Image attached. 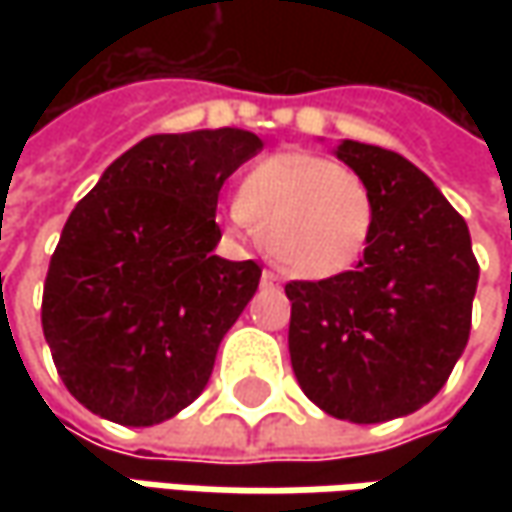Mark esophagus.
<instances>
[{"label": "esophagus", "instance_id": "34e87169", "mask_svg": "<svg viewBox=\"0 0 512 512\" xmlns=\"http://www.w3.org/2000/svg\"><path fill=\"white\" fill-rule=\"evenodd\" d=\"M279 285H282V282H279V276H276L273 270H265V273H262V287H279Z\"/></svg>", "mask_w": 512, "mask_h": 512}]
</instances>
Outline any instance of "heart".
<instances>
[{
	"label": "heart",
	"mask_w": 512,
	"mask_h": 512,
	"mask_svg": "<svg viewBox=\"0 0 512 512\" xmlns=\"http://www.w3.org/2000/svg\"><path fill=\"white\" fill-rule=\"evenodd\" d=\"M236 210L273 265L305 282L353 270L376 233V196L367 179L307 150L259 162L239 185Z\"/></svg>",
	"instance_id": "obj_1"
}]
</instances>
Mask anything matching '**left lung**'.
<instances>
[{"mask_svg":"<svg viewBox=\"0 0 512 512\" xmlns=\"http://www.w3.org/2000/svg\"><path fill=\"white\" fill-rule=\"evenodd\" d=\"M336 156L376 196L364 259L327 282H290V364L316 407L353 424L416 413L470 339L479 262L467 222L413 162L342 139Z\"/></svg>","mask_w":512,"mask_h":512,"instance_id":"1","label":"left lung"}]
</instances>
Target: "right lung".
<instances>
[{
  "label": "right lung",
  "mask_w": 512,
  "mask_h": 512,
  "mask_svg": "<svg viewBox=\"0 0 512 512\" xmlns=\"http://www.w3.org/2000/svg\"><path fill=\"white\" fill-rule=\"evenodd\" d=\"M262 148L239 128L148 136L73 207L50 256L42 330L90 413L150 427L205 390L262 276L253 259L213 256L216 202Z\"/></svg>",
  "instance_id": "obj_1"
}]
</instances>
